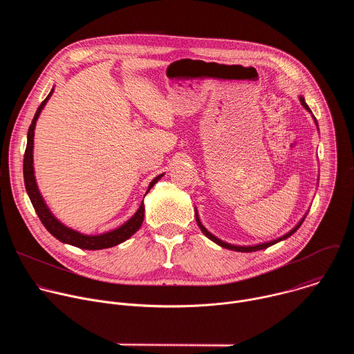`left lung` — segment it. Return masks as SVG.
Returning a JSON list of instances; mask_svg holds the SVG:
<instances>
[{"instance_id": "1", "label": "left lung", "mask_w": 354, "mask_h": 354, "mask_svg": "<svg viewBox=\"0 0 354 354\" xmlns=\"http://www.w3.org/2000/svg\"><path fill=\"white\" fill-rule=\"evenodd\" d=\"M299 102H301V105L302 106H307V104H306V99H304V96H299ZM311 112V111H310ZM315 123H317V120H315ZM318 126V124H317ZM206 231V230H205ZM218 242H221V245L224 243L227 248H235V249H238V250H252V249H257V248H262V245H255V246H235V245H230V243H225V242H223V241H220L218 239ZM263 245H268V243H263Z\"/></svg>"}]
</instances>
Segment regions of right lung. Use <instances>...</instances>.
<instances>
[{
    "mask_svg": "<svg viewBox=\"0 0 354 354\" xmlns=\"http://www.w3.org/2000/svg\"><path fill=\"white\" fill-rule=\"evenodd\" d=\"M55 89L50 91V93L47 95V97L43 100L41 105L37 108L35 118L32 120V124L29 127L28 131V144H26V149H25V156H24V180H25V187L28 192V196L32 201L33 209L39 217V220L41 221V224L44 225V228L52 234L55 238H57L59 241L77 246L80 249H86V250H99V249H106V248H112L116 246L122 242H124L126 239H129L133 234H136L138 231V228L141 227L142 221H144V209L140 207V210L134 214V217L131 220H129L124 225H122L120 228L106 232V234H100V235H84L80 234L71 228H67L66 225H63L62 223H59L56 220V217L48 212L47 206L44 205V201L37 190L36 186V180L35 176L32 174V164H33V136H35V127H36V120L39 119V115L41 113V109L44 108V105L47 104V100L52 96Z\"/></svg>",
    "mask_w": 354,
    "mask_h": 354,
    "instance_id": "right-lung-1",
    "label": "right lung"
}]
</instances>
